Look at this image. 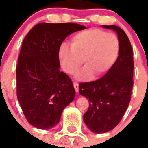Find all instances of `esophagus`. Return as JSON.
I'll list each match as a JSON object with an SVG mask.
<instances>
[{
	"mask_svg": "<svg viewBox=\"0 0 148 148\" xmlns=\"http://www.w3.org/2000/svg\"><path fill=\"white\" fill-rule=\"evenodd\" d=\"M74 90L76 92H78L79 90V85L77 83V82H74Z\"/></svg>",
	"mask_w": 148,
	"mask_h": 148,
	"instance_id": "1",
	"label": "esophagus"
}]
</instances>
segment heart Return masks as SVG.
Here are the masks:
<instances>
[{
  "mask_svg": "<svg viewBox=\"0 0 148 148\" xmlns=\"http://www.w3.org/2000/svg\"><path fill=\"white\" fill-rule=\"evenodd\" d=\"M120 40L115 34L100 28H91L76 34L71 46L62 44L58 56L64 71L74 74L82 65L85 67L77 74L79 81H88L103 76L113 67L120 53Z\"/></svg>",
  "mask_w": 148,
  "mask_h": 148,
  "instance_id": "obj_1",
  "label": "heart"
}]
</instances>
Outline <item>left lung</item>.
<instances>
[{
  "instance_id": "obj_1",
  "label": "left lung",
  "mask_w": 148,
  "mask_h": 148,
  "mask_svg": "<svg viewBox=\"0 0 148 148\" xmlns=\"http://www.w3.org/2000/svg\"><path fill=\"white\" fill-rule=\"evenodd\" d=\"M117 32L120 53L116 62L104 76L79 84V93L89 100L84 121L94 133H106L121 121L131 101L133 88V49L127 36L115 25H102Z\"/></svg>"
}]
</instances>
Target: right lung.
I'll use <instances>...</instances> for the list:
<instances>
[{
    "label": "right lung",
    "mask_w": 148,
    "mask_h": 148,
    "mask_svg": "<svg viewBox=\"0 0 148 148\" xmlns=\"http://www.w3.org/2000/svg\"><path fill=\"white\" fill-rule=\"evenodd\" d=\"M86 27L74 23H40L24 38L17 68V97L29 124L47 130L59 123L75 97L72 81L60 71L58 51L67 36Z\"/></svg>",
    "instance_id": "obj_1"
}]
</instances>
